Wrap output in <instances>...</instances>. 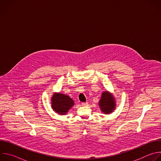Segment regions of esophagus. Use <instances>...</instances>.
I'll use <instances>...</instances> for the list:
<instances>
[{"label":"esophagus","instance_id":"1","mask_svg":"<svg viewBox=\"0 0 161 161\" xmlns=\"http://www.w3.org/2000/svg\"><path fill=\"white\" fill-rule=\"evenodd\" d=\"M88 104V103L87 102H86V103H81V105L82 106H86Z\"/></svg>","mask_w":161,"mask_h":161}]
</instances>
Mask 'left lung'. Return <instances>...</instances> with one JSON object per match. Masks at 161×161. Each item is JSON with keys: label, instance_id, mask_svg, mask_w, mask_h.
<instances>
[{"label": "left lung", "instance_id": "8db88e82", "mask_svg": "<svg viewBox=\"0 0 161 161\" xmlns=\"http://www.w3.org/2000/svg\"><path fill=\"white\" fill-rule=\"evenodd\" d=\"M99 105L103 112H104L105 114H108L111 113L113 110L114 109L115 101H114V98L108 92L106 91L105 92L102 94Z\"/></svg>", "mask_w": 161, "mask_h": 161}]
</instances>
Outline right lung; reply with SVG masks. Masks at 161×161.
<instances>
[{"instance_id": "1", "label": "right lung", "mask_w": 161, "mask_h": 161, "mask_svg": "<svg viewBox=\"0 0 161 161\" xmlns=\"http://www.w3.org/2000/svg\"><path fill=\"white\" fill-rule=\"evenodd\" d=\"M52 107L58 114H65L73 105L74 101L68 96L60 93L55 94L52 99Z\"/></svg>"}]
</instances>
